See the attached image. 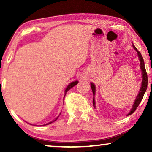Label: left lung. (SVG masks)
<instances>
[{
	"label": "left lung",
	"instance_id": "obj_1",
	"mask_svg": "<svg viewBox=\"0 0 152 152\" xmlns=\"http://www.w3.org/2000/svg\"><path fill=\"white\" fill-rule=\"evenodd\" d=\"M133 47L134 48L135 50L137 51V54L139 56V59H140V61L141 62L140 64V66H141V70H142V83H141V89L140 92H139V94L137 95V98H136L134 104H133V107H132V109L131 110V111L129 112V113L127 115H132V113H134L136 109H137V107L139 106V104L141 101V100H142L143 97L144 96V94H145V92L146 91V90H147V87H148V74L147 72H146V70H145V64H144V61H143V59L142 58V56H141V53L140 52L137 50V49L135 47L134 45H133ZM91 88H92V93H93V96H94V94H95V86L94 85V84L91 83ZM93 106L94 107H95V101H94V97H93Z\"/></svg>",
	"mask_w": 152,
	"mask_h": 152
}]
</instances>
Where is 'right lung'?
I'll return each instance as SVG.
<instances>
[{
  "label": "right lung",
  "instance_id": "1",
  "mask_svg": "<svg viewBox=\"0 0 152 152\" xmlns=\"http://www.w3.org/2000/svg\"><path fill=\"white\" fill-rule=\"evenodd\" d=\"M78 81H74V82H71V83L70 84H69V85L68 86H67V88H66V91H65V95H64V97H65V96H66V93H67V92H68V91H69V90H70V88H72V87H74V86H75V85H76V84H78ZM58 117H57V118H56V119H55V120H53V121H51V122H50V123H47V124H45V125H43V126H44V125H49V124H50V123H53V121H56V120H57V119H58ZM43 125H42V126H43Z\"/></svg>",
  "mask_w": 152,
  "mask_h": 152
}]
</instances>
